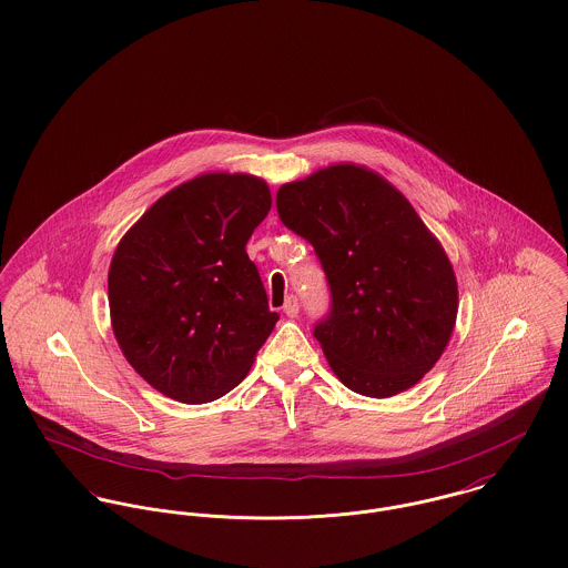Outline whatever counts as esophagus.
Here are the masks:
<instances>
[{"mask_svg":"<svg viewBox=\"0 0 568 568\" xmlns=\"http://www.w3.org/2000/svg\"><path fill=\"white\" fill-rule=\"evenodd\" d=\"M298 310H301V305H298V298L296 296H287V301H285V305H283V312L287 317H296L298 315Z\"/></svg>","mask_w":568,"mask_h":568,"instance_id":"34e87169","label":"esophagus"}]
</instances>
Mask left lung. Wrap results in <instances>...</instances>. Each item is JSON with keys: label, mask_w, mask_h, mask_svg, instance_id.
I'll return each mask as SVG.
<instances>
[{"label": "left lung", "mask_w": 568, "mask_h": 568, "mask_svg": "<svg viewBox=\"0 0 568 568\" xmlns=\"http://www.w3.org/2000/svg\"><path fill=\"white\" fill-rule=\"evenodd\" d=\"M276 211L326 274L331 305L314 335L333 373L373 398L418 383L453 333L457 283L407 197L375 172L333 165L283 185Z\"/></svg>", "instance_id": "left-lung-1"}]
</instances>
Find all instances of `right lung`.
Masks as SVG:
<instances>
[{
  "instance_id": "1",
  "label": "right lung",
  "mask_w": 568,
  "mask_h": 568,
  "mask_svg": "<svg viewBox=\"0 0 568 568\" xmlns=\"http://www.w3.org/2000/svg\"><path fill=\"white\" fill-rule=\"evenodd\" d=\"M272 206L246 174H204L128 231L109 270L113 333L128 364L181 403H209L248 375L278 314L246 253Z\"/></svg>"
}]
</instances>
